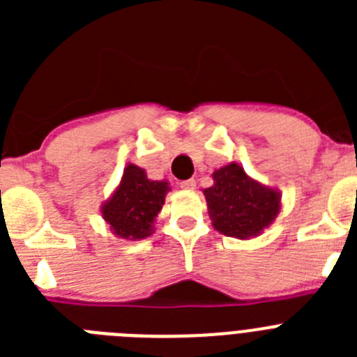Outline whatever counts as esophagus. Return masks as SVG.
Returning a JSON list of instances; mask_svg holds the SVG:
<instances>
[{
  "mask_svg": "<svg viewBox=\"0 0 357 357\" xmlns=\"http://www.w3.org/2000/svg\"><path fill=\"white\" fill-rule=\"evenodd\" d=\"M181 188L182 189H189V191H191V189L197 188V181H195V178H188V181H182Z\"/></svg>",
  "mask_w": 357,
  "mask_h": 357,
  "instance_id": "obj_1",
  "label": "esophagus"
}]
</instances>
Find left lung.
<instances>
[{
  "instance_id": "obj_1",
  "label": "left lung",
  "mask_w": 357,
  "mask_h": 357,
  "mask_svg": "<svg viewBox=\"0 0 357 357\" xmlns=\"http://www.w3.org/2000/svg\"><path fill=\"white\" fill-rule=\"evenodd\" d=\"M204 189L213 227L229 238H257L280 213V191L247 175L241 164L229 162L213 173Z\"/></svg>"
}]
</instances>
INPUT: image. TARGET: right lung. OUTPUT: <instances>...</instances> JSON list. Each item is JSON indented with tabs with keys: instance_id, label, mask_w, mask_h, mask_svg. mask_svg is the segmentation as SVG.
Here are the masks:
<instances>
[{
	"instance_id": "obj_1",
	"label": "right lung",
	"mask_w": 357,
	"mask_h": 357,
	"mask_svg": "<svg viewBox=\"0 0 357 357\" xmlns=\"http://www.w3.org/2000/svg\"><path fill=\"white\" fill-rule=\"evenodd\" d=\"M169 189L166 181H150L143 168L127 164L121 182L102 206L103 220L118 238L128 241L148 238L155 232L153 223Z\"/></svg>"
}]
</instances>
